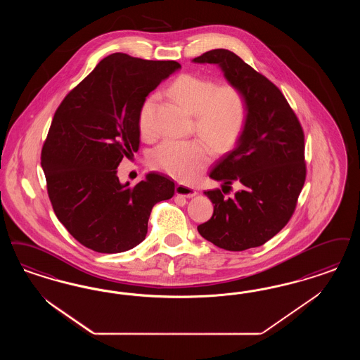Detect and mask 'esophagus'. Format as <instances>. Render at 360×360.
Returning <instances> with one entry per match:
<instances>
[{
	"label": "esophagus",
	"mask_w": 360,
	"mask_h": 360,
	"mask_svg": "<svg viewBox=\"0 0 360 360\" xmlns=\"http://www.w3.org/2000/svg\"><path fill=\"white\" fill-rule=\"evenodd\" d=\"M175 194L176 195H182L185 198H193V197L197 195V191L193 187L187 186V185H184V184H178L175 186Z\"/></svg>",
	"instance_id": "1"
}]
</instances>
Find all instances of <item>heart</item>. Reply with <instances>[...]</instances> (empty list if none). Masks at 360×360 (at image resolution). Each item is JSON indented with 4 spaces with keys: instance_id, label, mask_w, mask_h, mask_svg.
Instances as JSON below:
<instances>
[{
    "instance_id": "obj_1",
    "label": "heart",
    "mask_w": 360,
    "mask_h": 360,
    "mask_svg": "<svg viewBox=\"0 0 360 360\" xmlns=\"http://www.w3.org/2000/svg\"><path fill=\"white\" fill-rule=\"evenodd\" d=\"M167 94L188 114L194 115L195 129L217 153L231 148L244 132L249 108L244 92L238 86H217L209 77L182 73L174 79ZM155 101V95L148 96L139 110L138 123L142 134L151 131ZM204 141L201 138L166 139L153 150L150 165L178 181L188 182L201 173L210 160V148Z\"/></svg>"
}]
</instances>
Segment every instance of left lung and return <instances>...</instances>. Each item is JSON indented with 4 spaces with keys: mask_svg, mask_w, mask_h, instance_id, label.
Segmentation results:
<instances>
[{
    "mask_svg": "<svg viewBox=\"0 0 360 360\" xmlns=\"http://www.w3.org/2000/svg\"><path fill=\"white\" fill-rule=\"evenodd\" d=\"M193 61L219 65L244 92L249 108L237 146L209 174L224 185L205 191L214 212L198 231L225 250L261 246L287 225L302 193L307 175L302 124L281 91L236 53L213 49ZM233 183H241L242 190L225 198L223 188Z\"/></svg>",
    "mask_w": 360,
    "mask_h": 360,
    "instance_id": "1",
    "label": "left lung"
}]
</instances>
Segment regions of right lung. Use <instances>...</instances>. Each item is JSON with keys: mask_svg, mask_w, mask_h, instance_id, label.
I'll return each mask as SVG.
<instances>
[{"mask_svg": "<svg viewBox=\"0 0 360 360\" xmlns=\"http://www.w3.org/2000/svg\"><path fill=\"white\" fill-rule=\"evenodd\" d=\"M181 68L112 53L58 105L41 150L53 212L76 241L98 253L141 244L155 203L174 195V181L158 173L122 185L117 166L139 148V110L159 83Z\"/></svg>", "mask_w": 360, "mask_h": 360, "instance_id": "right-lung-1", "label": "right lung"}]
</instances>
